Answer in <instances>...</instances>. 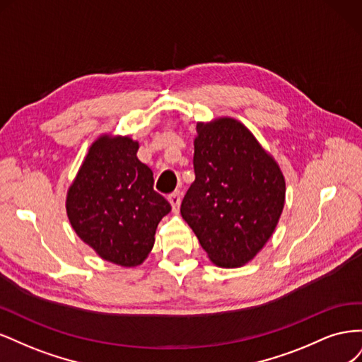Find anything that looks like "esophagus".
Masks as SVG:
<instances>
[{
  "mask_svg": "<svg viewBox=\"0 0 362 362\" xmlns=\"http://www.w3.org/2000/svg\"><path fill=\"white\" fill-rule=\"evenodd\" d=\"M168 199H169V202H170V205H172V208H173V211H178L180 204H181V192L177 190V192L170 193Z\"/></svg>",
  "mask_w": 362,
  "mask_h": 362,
  "instance_id": "obj_1",
  "label": "esophagus"
}]
</instances>
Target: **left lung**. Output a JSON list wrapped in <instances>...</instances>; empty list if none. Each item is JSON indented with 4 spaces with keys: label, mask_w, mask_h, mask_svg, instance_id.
<instances>
[{
    "label": "left lung",
    "mask_w": 362,
    "mask_h": 362,
    "mask_svg": "<svg viewBox=\"0 0 362 362\" xmlns=\"http://www.w3.org/2000/svg\"><path fill=\"white\" fill-rule=\"evenodd\" d=\"M194 182L181 216L217 266L246 264L266 245L286 201L278 164L234 119L198 124Z\"/></svg>",
    "instance_id": "1"
}]
</instances>
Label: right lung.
Returning <instances> with one entry per match:
<instances>
[{"label":"right lung","mask_w":362,"mask_h":362,"mask_svg":"<svg viewBox=\"0 0 362 362\" xmlns=\"http://www.w3.org/2000/svg\"><path fill=\"white\" fill-rule=\"evenodd\" d=\"M129 137L104 136L90 146L68 192L69 222L101 258L133 267L154 246L170 204L154 190L152 170L137 158Z\"/></svg>","instance_id":"obj_1"}]
</instances>
